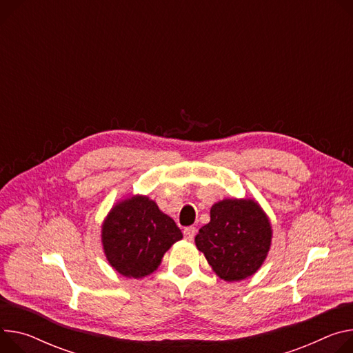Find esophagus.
<instances>
[{"label": "esophagus", "instance_id": "34e87169", "mask_svg": "<svg viewBox=\"0 0 353 353\" xmlns=\"http://www.w3.org/2000/svg\"><path fill=\"white\" fill-rule=\"evenodd\" d=\"M183 234H184V238L187 241H193V238L196 235V228L194 227H187V228H184Z\"/></svg>", "mask_w": 353, "mask_h": 353}]
</instances>
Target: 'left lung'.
Masks as SVG:
<instances>
[{"label": "left lung", "instance_id": "obj_1", "mask_svg": "<svg viewBox=\"0 0 353 353\" xmlns=\"http://www.w3.org/2000/svg\"><path fill=\"white\" fill-rule=\"evenodd\" d=\"M210 222L196 235L215 274L225 281H239L263 265L272 245V223L258 201L225 199L215 203Z\"/></svg>", "mask_w": 353, "mask_h": 353}]
</instances>
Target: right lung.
<instances>
[{"label": "right lung", "instance_id": "right-lung-1", "mask_svg": "<svg viewBox=\"0 0 353 353\" xmlns=\"http://www.w3.org/2000/svg\"><path fill=\"white\" fill-rule=\"evenodd\" d=\"M183 238L176 222L148 196L118 201L101 225V242L108 263L125 277L153 273L163 254Z\"/></svg>", "mask_w": 353, "mask_h": 353}]
</instances>
